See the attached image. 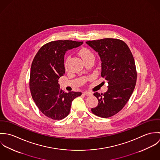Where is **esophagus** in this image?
Returning a JSON list of instances; mask_svg holds the SVG:
<instances>
[{"label": "esophagus", "mask_w": 160, "mask_h": 160, "mask_svg": "<svg viewBox=\"0 0 160 160\" xmlns=\"http://www.w3.org/2000/svg\"><path fill=\"white\" fill-rule=\"evenodd\" d=\"M83 93H84V95H86V96H90V95H92L93 94L91 92L89 91L84 92Z\"/></svg>", "instance_id": "1"}]
</instances>
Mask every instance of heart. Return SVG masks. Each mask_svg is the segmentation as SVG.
<instances>
[{
  "instance_id": "heart-1",
  "label": "heart",
  "mask_w": 160,
  "mask_h": 160,
  "mask_svg": "<svg viewBox=\"0 0 160 160\" xmlns=\"http://www.w3.org/2000/svg\"><path fill=\"white\" fill-rule=\"evenodd\" d=\"M79 55L81 57V58H82L83 60H85L86 59H88L89 58H94V56H93V54L92 53L91 51L90 50H89L88 48H82L79 52ZM68 59H67V62H66V64L67 63V61H68Z\"/></svg>"
}]
</instances>
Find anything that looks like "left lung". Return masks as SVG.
I'll return each mask as SVG.
<instances>
[{"label":"left lung","mask_w":160,"mask_h":160,"mask_svg":"<svg viewBox=\"0 0 160 160\" xmlns=\"http://www.w3.org/2000/svg\"><path fill=\"white\" fill-rule=\"evenodd\" d=\"M97 52L102 62L101 76L107 81L105 93H93L98 105L92 112L101 118H109L121 111L134 90L137 72L133 55L121 40L105 38L86 42Z\"/></svg>","instance_id":"left-lung-1"}]
</instances>
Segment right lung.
Returning <instances> with one entry per match:
<instances>
[{"label": "right lung", "instance_id": "obj_1", "mask_svg": "<svg viewBox=\"0 0 160 160\" xmlns=\"http://www.w3.org/2000/svg\"><path fill=\"white\" fill-rule=\"evenodd\" d=\"M82 43L68 40L50 42L39 49L32 61L29 79L31 95L39 110L49 118L60 120L67 117L72 101L82 94L63 91L58 79L65 73L66 52Z\"/></svg>", "mask_w": 160, "mask_h": 160}]
</instances>
